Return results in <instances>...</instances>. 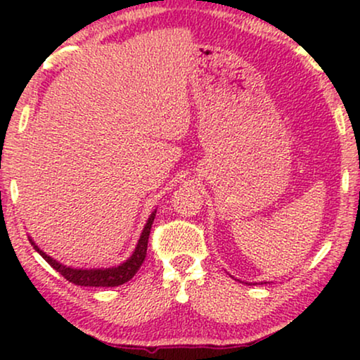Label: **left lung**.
Here are the masks:
<instances>
[{
	"label": "left lung",
	"instance_id": "obj_1",
	"mask_svg": "<svg viewBox=\"0 0 360 360\" xmlns=\"http://www.w3.org/2000/svg\"><path fill=\"white\" fill-rule=\"evenodd\" d=\"M260 283H262V282H260ZM264 283H269V282H264ZM250 285H252V283H250Z\"/></svg>",
	"mask_w": 360,
	"mask_h": 360
}]
</instances>
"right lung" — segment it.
<instances>
[{
  "mask_svg": "<svg viewBox=\"0 0 360 360\" xmlns=\"http://www.w3.org/2000/svg\"><path fill=\"white\" fill-rule=\"evenodd\" d=\"M157 210L152 211V214L147 219V223L142 229L141 238L137 240L134 252L131 254V257L124 260V262L120 265H115V267L108 269H77V267H67L58 262V260L52 259L51 255H47L44 250L37 248V244L34 243L32 238H29V243L32 244V248L37 250L39 254L42 255L44 260L47 264H51V267L57 270L58 274L63 275V278H67L68 282L80 285V287H117V285H122L134 277L137 270L144 262L146 254H147V240H149L150 228L152 223H154Z\"/></svg>",
  "mask_w": 360,
  "mask_h": 360,
  "instance_id": "add662e5",
  "label": "right lung"
}]
</instances>
